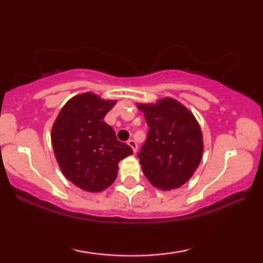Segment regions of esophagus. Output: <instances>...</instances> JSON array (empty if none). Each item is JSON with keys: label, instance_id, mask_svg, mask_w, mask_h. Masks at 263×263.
Here are the masks:
<instances>
[{"label": "esophagus", "instance_id": "34e87169", "mask_svg": "<svg viewBox=\"0 0 263 263\" xmlns=\"http://www.w3.org/2000/svg\"><path fill=\"white\" fill-rule=\"evenodd\" d=\"M128 145L132 147V149H133V152L134 153H136V151H138V143H136L134 140H128Z\"/></svg>", "mask_w": 263, "mask_h": 263}]
</instances>
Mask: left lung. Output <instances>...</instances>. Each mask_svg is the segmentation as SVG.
<instances>
[{"instance_id": "left-lung-1", "label": "left lung", "mask_w": 263, "mask_h": 263, "mask_svg": "<svg viewBox=\"0 0 263 263\" xmlns=\"http://www.w3.org/2000/svg\"><path fill=\"white\" fill-rule=\"evenodd\" d=\"M138 107L149 127L139 153L143 175L158 189H177L193 177L202 159L199 122L188 107L170 97L138 103Z\"/></svg>"}]
</instances>
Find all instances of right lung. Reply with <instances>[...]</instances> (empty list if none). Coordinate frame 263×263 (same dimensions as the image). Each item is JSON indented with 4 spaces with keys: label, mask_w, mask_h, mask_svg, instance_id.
<instances>
[{
    "label": "right lung",
    "mask_w": 263,
    "mask_h": 263,
    "mask_svg": "<svg viewBox=\"0 0 263 263\" xmlns=\"http://www.w3.org/2000/svg\"><path fill=\"white\" fill-rule=\"evenodd\" d=\"M116 100L92 92L74 96L64 104L51 129L55 158L64 177L85 192L99 193L117 177L118 163L133 154L118 141L104 117Z\"/></svg>",
    "instance_id": "add662e5"
}]
</instances>
